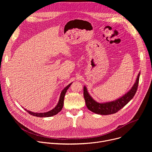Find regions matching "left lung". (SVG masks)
Segmentation results:
<instances>
[{
  "instance_id": "8db88e82",
  "label": "left lung",
  "mask_w": 152,
  "mask_h": 152,
  "mask_svg": "<svg viewBox=\"0 0 152 152\" xmlns=\"http://www.w3.org/2000/svg\"><path fill=\"white\" fill-rule=\"evenodd\" d=\"M140 73H138L135 83L132 88L126 94L116 100L107 103H98L96 102L88 94L85 86L83 87V97L85 101L86 107L93 113L100 115H110L117 113L126 104L131 101L135 96L139 83Z\"/></svg>"
}]
</instances>
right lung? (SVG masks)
<instances>
[{
	"mask_svg": "<svg viewBox=\"0 0 152 152\" xmlns=\"http://www.w3.org/2000/svg\"><path fill=\"white\" fill-rule=\"evenodd\" d=\"M72 83H70L69 85H67L66 88H65L61 92V96L59 97V102L57 104V105L55 106V108H53V110H52L50 111L46 112V113H33L31 111H29L28 110H25L29 114L35 116V117H52L53 115H55L56 114H57L59 112H60L62 109V107L64 105V97H65V94H66L67 90L69 89V88L70 86V85H72Z\"/></svg>",
	"mask_w": 152,
	"mask_h": 152,
	"instance_id": "add662e5",
	"label": "right lung"
}]
</instances>
